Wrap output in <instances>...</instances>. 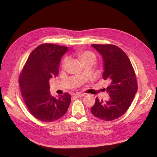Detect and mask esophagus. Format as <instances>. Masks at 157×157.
<instances>
[{
  "mask_svg": "<svg viewBox=\"0 0 157 157\" xmlns=\"http://www.w3.org/2000/svg\"><path fill=\"white\" fill-rule=\"evenodd\" d=\"M84 94H81V93H77V94H75L73 95V96L75 98H80V97H82L84 96Z\"/></svg>",
  "mask_w": 157,
  "mask_h": 157,
  "instance_id": "1",
  "label": "esophagus"
}]
</instances>
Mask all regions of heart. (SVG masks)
<instances>
[{
  "mask_svg": "<svg viewBox=\"0 0 157 157\" xmlns=\"http://www.w3.org/2000/svg\"><path fill=\"white\" fill-rule=\"evenodd\" d=\"M77 54L83 64L87 62V61H92L95 62L96 60V56H95V54L93 53V52L88 51V50L78 51ZM68 61H69V59L67 58H65L64 59V60L63 61V63H62L63 68H65L66 66H67V65L68 63Z\"/></svg>",
  "mask_w": 157,
  "mask_h": 157,
  "instance_id": "obj_1",
  "label": "heart"
}]
</instances>
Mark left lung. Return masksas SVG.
Masks as SVG:
<instances>
[{
	"label": "left lung",
	"mask_w": 157,
	"mask_h": 157,
	"mask_svg": "<svg viewBox=\"0 0 157 157\" xmlns=\"http://www.w3.org/2000/svg\"><path fill=\"white\" fill-rule=\"evenodd\" d=\"M102 56L103 78L110 82L107 92L110 99L99 101L91 108V113L99 119L110 121L124 115L130 106L137 90L136 74L126 54L112 44H92Z\"/></svg>",
	"instance_id": "1"
}]
</instances>
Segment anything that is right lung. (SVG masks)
Instances as JSON below:
<instances>
[{
  "mask_svg": "<svg viewBox=\"0 0 157 157\" xmlns=\"http://www.w3.org/2000/svg\"><path fill=\"white\" fill-rule=\"evenodd\" d=\"M68 50V47L53 44L39 45L29 55L20 76L19 83L25 105L41 121L59 119L70 105V94L52 96L49 84L50 78L58 74L61 58Z\"/></svg>",
  "mask_w": 157,
  "mask_h": 157,
  "instance_id": "right-lung-1",
  "label": "right lung"
}]
</instances>
